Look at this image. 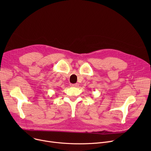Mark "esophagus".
I'll list each match as a JSON object with an SVG mask.
<instances>
[{
	"label": "esophagus",
	"instance_id": "1",
	"mask_svg": "<svg viewBox=\"0 0 151 151\" xmlns=\"http://www.w3.org/2000/svg\"><path fill=\"white\" fill-rule=\"evenodd\" d=\"M71 87H75V88H77V87H78V86H79V84H71L70 85Z\"/></svg>",
	"mask_w": 151,
	"mask_h": 151
}]
</instances>
